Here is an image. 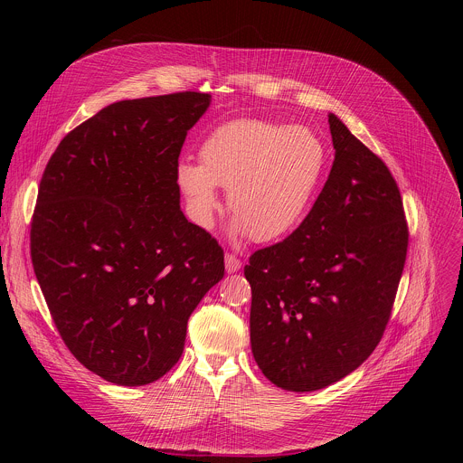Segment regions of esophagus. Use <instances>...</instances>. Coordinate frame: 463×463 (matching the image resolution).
<instances>
[{"instance_id": "1", "label": "esophagus", "mask_w": 463, "mask_h": 463, "mask_svg": "<svg viewBox=\"0 0 463 463\" xmlns=\"http://www.w3.org/2000/svg\"><path fill=\"white\" fill-rule=\"evenodd\" d=\"M225 269H227V273H236V271H240V269H241V260H240L236 254L227 252V254H225Z\"/></svg>"}]
</instances>
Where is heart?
Masks as SVG:
<instances>
[{"label": "heart", "instance_id": "heart-1", "mask_svg": "<svg viewBox=\"0 0 463 463\" xmlns=\"http://www.w3.org/2000/svg\"><path fill=\"white\" fill-rule=\"evenodd\" d=\"M327 152L306 126L238 118L216 126L200 148V163L183 161L177 183L202 227L218 209L216 184L229 188L234 225L254 241H273L307 213L326 168Z\"/></svg>", "mask_w": 463, "mask_h": 463}]
</instances>
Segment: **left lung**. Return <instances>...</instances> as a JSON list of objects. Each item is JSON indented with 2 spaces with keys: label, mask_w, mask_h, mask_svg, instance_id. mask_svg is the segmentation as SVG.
Wrapping results in <instances>:
<instances>
[{
  "label": "left lung",
  "mask_w": 463,
  "mask_h": 463,
  "mask_svg": "<svg viewBox=\"0 0 463 463\" xmlns=\"http://www.w3.org/2000/svg\"><path fill=\"white\" fill-rule=\"evenodd\" d=\"M335 161L309 214L254 250L250 348L273 384L313 392L361 366L379 345L403 275L409 225L384 161L329 115Z\"/></svg>",
  "instance_id": "8db88e82"
}]
</instances>
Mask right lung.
Returning <instances> with one entry per match:
<instances>
[{
	"label": "right lung",
	"mask_w": 463,
	"mask_h": 463,
	"mask_svg": "<svg viewBox=\"0 0 463 463\" xmlns=\"http://www.w3.org/2000/svg\"><path fill=\"white\" fill-rule=\"evenodd\" d=\"M209 93L120 100L51 156L31 260L58 334L88 370L141 386L181 357L186 322L225 275L223 249L179 209L177 166Z\"/></svg>",
	"instance_id": "add662e5"
}]
</instances>
